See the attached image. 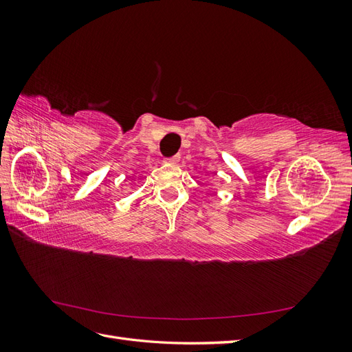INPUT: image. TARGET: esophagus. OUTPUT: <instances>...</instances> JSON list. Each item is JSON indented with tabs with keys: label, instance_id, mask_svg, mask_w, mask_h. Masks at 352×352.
Listing matches in <instances>:
<instances>
[{
	"label": "esophagus",
	"instance_id": "1",
	"mask_svg": "<svg viewBox=\"0 0 352 352\" xmlns=\"http://www.w3.org/2000/svg\"><path fill=\"white\" fill-rule=\"evenodd\" d=\"M179 155H175V157H168V158H166V163H168V164H177L179 163Z\"/></svg>",
	"mask_w": 352,
	"mask_h": 352
}]
</instances>
